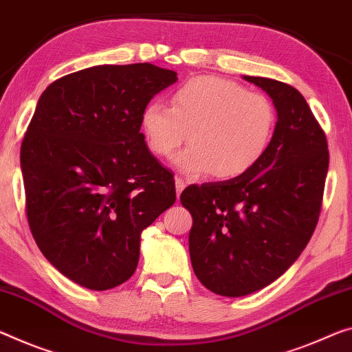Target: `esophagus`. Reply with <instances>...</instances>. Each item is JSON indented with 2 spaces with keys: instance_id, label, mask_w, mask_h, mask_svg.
Returning a JSON list of instances; mask_svg holds the SVG:
<instances>
[{
  "instance_id": "34e87169",
  "label": "esophagus",
  "mask_w": 352,
  "mask_h": 352,
  "mask_svg": "<svg viewBox=\"0 0 352 352\" xmlns=\"http://www.w3.org/2000/svg\"><path fill=\"white\" fill-rule=\"evenodd\" d=\"M185 186H186L185 180H183V178H178V177H177V178H175V189H177V197L180 196L183 189H185Z\"/></svg>"
}]
</instances>
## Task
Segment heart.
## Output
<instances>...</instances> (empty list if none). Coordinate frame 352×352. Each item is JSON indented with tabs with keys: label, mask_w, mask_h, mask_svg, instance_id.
<instances>
[{
	"label": "heart",
	"mask_w": 352,
	"mask_h": 352,
	"mask_svg": "<svg viewBox=\"0 0 352 352\" xmlns=\"http://www.w3.org/2000/svg\"><path fill=\"white\" fill-rule=\"evenodd\" d=\"M141 128L148 150L160 158H169L188 139L191 146L175 160L186 175L232 180L265 158L276 109L263 94L235 81L196 76L172 94V106L160 100L144 106Z\"/></svg>",
	"instance_id": "1"
}]
</instances>
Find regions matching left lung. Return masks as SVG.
<instances>
[{"label": "left lung", "instance_id": "1", "mask_svg": "<svg viewBox=\"0 0 352 352\" xmlns=\"http://www.w3.org/2000/svg\"><path fill=\"white\" fill-rule=\"evenodd\" d=\"M243 78L274 103L270 150L248 174L191 185L180 196L192 216L194 274L227 298L258 292L298 260L320 217L329 167L326 135L298 89L271 78Z\"/></svg>", "mask_w": 352, "mask_h": 352}]
</instances>
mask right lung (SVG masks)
I'll use <instances>...</instances> for the list:
<instances>
[{"label": "right lung", "mask_w": 352, "mask_h": 352, "mask_svg": "<svg viewBox=\"0 0 352 352\" xmlns=\"http://www.w3.org/2000/svg\"><path fill=\"white\" fill-rule=\"evenodd\" d=\"M178 80L153 64L96 65L52 82L20 150L26 216L60 274L103 292L136 271L141 233L175 202L141 113Z\"/></svg>", "instance_id": "add662e5"}]
</instances>
